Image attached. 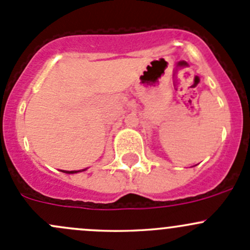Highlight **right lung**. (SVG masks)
<instances>
[{
  "mask_svg": "<svg viewBox=\"0 0 250 250\" xmlns=\"http://www.w3.org/2000/svg\"><path fill=\"white\" fill-rule=\"evenodd\" d=\"M87 169V168H85ZM85 169H82V170H62V173H66V174H75V173H78V172H83V170Z\"/></svg>",
  "mask_w": 250,
  "mask_h": 250,
  "instance_id": "obj_1",
  "label": "right lung"
}]
</instances>
